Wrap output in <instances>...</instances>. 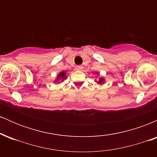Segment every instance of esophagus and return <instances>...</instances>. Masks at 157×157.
Here are the masks:
<instances>
[{"label":"esophagus","instance_id":"obj_1","mask_svg":"<svg viewBox=\"0 0 157 157\" xmlns=\"http://www.w3.org/2000/svg\"><path fill=\"white\" fill-rule=\"evenodd\" d=\"M77 69H78V70H82V68H83V66H81V65H79V66H77Z\"/></svg>","mask_w":157,"mask_h":157}]
</instances>
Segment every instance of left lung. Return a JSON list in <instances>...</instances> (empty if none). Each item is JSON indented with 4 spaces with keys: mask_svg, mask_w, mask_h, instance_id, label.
Segmentation results:
<instances>
[{
    "mask_svg": "<svg viewBox=\"0 0 157 157\" xmlns=\"http://www.w3.org/2000/svg\"><path fill=\"white\" fill-rule=\"evenodd\" d=\"M97 73H98V72H96V75H97ZM104 81H105V79H104L103 77H100V78H99V80H97V82H98L99 84H103L104 83Z\"/></svg>",
    "mask_w": 157,
    "mask_h": 157,
    "instance_id": "1",
    "label": "left lung"
}]
</instances>
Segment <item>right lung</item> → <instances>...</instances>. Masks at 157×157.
I'll use <instances>...</instances> for the list:
<instances>
[{
  "label": "right lung",
  "instance_id": "add662e5",
  "mask_svg": "<svg viewBox=\"0 0 157 157\" xmlns=\"http://www.w3.org/2000/svg\"><path fill=\"white\" fill-rule=\"evenodd\" d=\"M66 78H67V76H66V71H63L58 74L57 78L55 79V82H58L60 80H61V82H62V81H63V80H66Z\"/></svg>",
  "mask_w": 157,
  "mask_h": 157
}]
</instances>
